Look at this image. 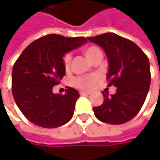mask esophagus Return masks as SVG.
I'll use <instances>...</instances> for the list:
<instances>
[{"label": "esophagus", "mask_w": 160, "mask_h": 160, "mask_svg": "<svg viewBox=\"0 0 160 160\" xmlns=\"http://www.w3.org/2000/svg\"><path fill=\"white\" fill-rule=\"evenodd\" d=\"M80 95H89V94H91V92H80Z\"/></svg>", "instance_id": "esophagus-1"}]
</instances>
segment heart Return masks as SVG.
I'll return each mask as SVG.
<instances>
[{
  "label": "heart",
  "instance_id": "heart-1",
  "mask_svg": "<svg viewBox=\"0 0 160 160\" xmlns=\"http://www.w3.org/2000/svg\"><path fill=\"white\" fill-rule=\"evenodd\" d=\"M98 52H101L100 49L94 45H89V46H86L83 48V53L85 54V56L87 57V59L90 61L93 55L95 53H97ZM71 53L68 52L64 55L63 57V64H64V67L65 68H68L69 66H70V62H71ZM98 80V77L96 75H91V76H84V77H78V78H75L73 80V84L80 88V89H90L92 88Z\"/></svg>",
  "mask_w": 160,
  "mask_h": 160
}]
</instances>
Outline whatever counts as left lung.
I'll use <instances>...</instances> for the list:
<instances>
[{
  "mask_svg": "<svg viewBox=\"0 0 160 160\" xmlns=\"http://www.w3.org/2000/svg\"><path fill=\"white\" fill-rule=\"evenodd\" d=\"M104 49L108 60V86L116 93L104 95L101 106L93 108L95 117L105 123L123 124L134 118L144 105L149 91L151 74L148 57L133 42L115 33L87 38Z\"/></svg>",
  "mask_w": 160,
  "mask_h": 160,
  "instance_id": "obj_1",
  "label": "left lung"
}]
</instances>
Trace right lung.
<instances>
[{
	"label": "right lung",
	"mask_w": 160,
	"mask_h": 160,
	"mask_svg": "<svg viewBox=\"0 0 160 160\" xmlns=\"http://www.w3.org/2000/svg\"><path fill=\"white\" fill-rule=\"evenodd\" d=\"M87 42L83 37L68 38L57 34L43 36L25 49L12 71V92L22 114L42 128H57L73 117L80 93L68 87L65 94L52 88L66 75L65 53Z\"/></svg>",
	"instance_id": "obj_1"
}]
</instances>
